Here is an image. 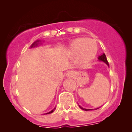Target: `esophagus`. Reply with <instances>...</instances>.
I'll use <instances>...</instances> for the list:
<instances>
[{
    "mask_svg": "<svg viewBox=\"0 0 132 132\" xmlns=\"http://www.w3.org/2000/svg\"><path fill=\"white\" fill-rule=\"evenodd\" d=\"M66 75L68 77H73L75 75V73L73 71H68Z\"/></svg>",
    "mask_w": 132,
    "mask_h": 132,
    "instance_id": "34e87169",
    "label": "esophagus"
}]
</instances>
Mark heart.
<instances>
[{"label": "heart", "mask_w": 132, "mask_h": 132, "mask_svg": "<svg viewBox=\"0 0 132 132\" xmlns=\"http://www.w3.org/2000/svg\"><path fill=\"white\" fill-rule=\"evenodd\" d=\"M97 50L98 47L94 41L80 38L75 39L70 45L68 54L71 57L77 58L79 63L87 64L95 58Z\"/></svg>", "instance_id": "obj_1"}]
</instances>
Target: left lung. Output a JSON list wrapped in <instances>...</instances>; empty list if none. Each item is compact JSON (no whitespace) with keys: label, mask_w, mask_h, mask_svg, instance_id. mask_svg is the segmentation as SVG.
Wrapping results in <instances>:
<instances>
[{"label":"left lung","mask_w":132,"mask_h":132,"mask_svg":"<svg viewBox=\"0 0 132 132\" xmlns=\"http://www.w3.org/2000/svg\"><path fill=\"white\" fill-rule=\"evenodd\" d=\"M98 60H99V61H103V62H105V64H107V65L108 66H109V62H108V61H107V57H106V55H105V54H102V55H100L99 57H98ZM79 107L81 109H82V110H93V109H84L83 107H81V106H80L79 105ZM99 109V108H97V109H96H96Z\"/></svg>","instance_id":"8db88e82"}]
</instances>
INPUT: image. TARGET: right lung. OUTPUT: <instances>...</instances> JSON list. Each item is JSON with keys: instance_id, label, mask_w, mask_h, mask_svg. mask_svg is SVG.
<instances>
[{"instance_id": "1", "label": "right lung", "mask_w": 132, "mask_h": 132, "mask_svg": "<svg viewBox=\"0 0 132 132\" xmlns=\"http://www.w3.org/2000/svg\"><path fill=\"white\" fill-rule=\"evenodd\" d=\"M39 42H41V41H40V40H38V41H35V42H34V43L32 44V45H31V46H30V48H33V47H35V46H38V44L39 43ZM55 108H54V109H53V110H52L51 111H50V112H47V113H46V114H51V113H52L53 112H54V110H55Z\"/></svg>"}]
</instances>
